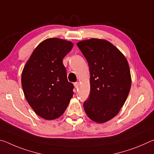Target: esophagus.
Segmentation results:
<instances>
[{
	"instance_id": "obj_1",
	"label": "esophagus",
	"mask_w": 154,
	"mask_h": 154,
	"mask_svg": "<svg viewBox=\"0 0 154 154\" xmlns=\"http://www.w3.org/2000/svg\"><path fill=\"white\" fill-rule=\"evenodd\" d=\"M74 85H75V88H79V83H78V82H76V83H74Z\"/></svg>"
}]
</instances>
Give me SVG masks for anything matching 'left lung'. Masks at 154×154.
I'll return each instance as SVG.
<instances>
[{
  "instance_id": "obj_1",
  "label": "left lung",
  "mask_w": 154,
  "mask_h": 154,
  "mask_svg": "<svg viewBox=\"0 0 154 154\" xmlns=\"http://www.w3.org/2000/svg\"><path fill=\"white\" fill-rule=\"evenodd\" d=\"M90 69V94L83 103L88 118L103 124L116 116L126 102L132 83L126 57L109 41L92 38L77 43Z\"/></svg>"
}]
</instances>
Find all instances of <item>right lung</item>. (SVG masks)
I'll list each match as a JSON object with an SVG mask.
<instances>
[{
  "instance_id": "add662e5",
  "label": "right lung",
  "mask_w": 154,
  "mask_h": 154,
  "mask_svg": "<svg viewBox=\"0 0 154 154\" xmlns=\"http://www.w3.org/2000/svg\"><path fill=\"white\" fill-rule=\"evenodd\" d=\"M73 43L59 38L43 41L34 49L22 73L25 98L36 115L46 120L60 117L73 95L62 63Z\"/></svg>"
}]
</instances>
